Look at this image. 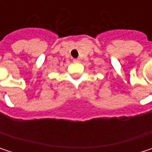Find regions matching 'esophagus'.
Masks as SVG:
<instances>
[{"instance_id": "esophagus-1", "label": "esophagus", "mask_w": 152, "mask_h": 152, "mask_svg": "<svg viewBox=\"0 0 152 152\" xmlns=\"http://www.w3.org/2000/svg\"><path fill=\"white\" fill-rule=\"evenodd\" d=\"M80 61V59H73V61L74 62H78Z\"/></svg>"}]
</instances>
